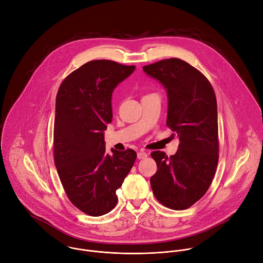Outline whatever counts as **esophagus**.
<instances>
[{
  "instance_id": "1",
  "label": "esophagus",
  "mask_w": 263,
  "mask_h": 263,
  "mask_svg": "<svg viewBox=\"0 0 263 263\" xmlns=\"http://www.w3.org/2000/svg\"><path fill=\"white\" fill-rule=\"evenodd\" d=\"M146 157H147V153H145V152L140 151V152L137 153V158H138V159H144V158H146Z\"/></svg>"
}]
</instances>
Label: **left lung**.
Masks as SVG:
<instances>
[{
    "label": "left lung",
    "instance_id": "8db88e82",
    "mask_svg": "<svg viewBox=\"0 0 263 263\" xmlns=\"http://www.w3.org/2000/svg\"><path fill=\"white\" fill-rule=\"evenodd\" d=\"M142 69L165 88L166 125L180 140L177 153L171 157L160 151L151 153L157 172L149 183L162 205L174 210L190 208L208 191L218 162L214 90L201 71L178 58L144 65Z\"/></svg>",
    "mask_w": 263,
    "mask_h": 263
}]
</instances>
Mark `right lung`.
<instances>
[{
	"label": "right lung",
	"mask_w": 263,
	"mask_h": 263,
	"mask_svg": "<svg viewBox=\"0 0 263 263\" xmlns=\"http://www.w3.org/2000/svg\"><path fill=\"white\" fill-rule=\"evenodd\" d=\"M134 65L92 60L61 83L55 108L54 161L69 201L91 216L118 203L117 191L131 171L136 152H106L104 131L112 121V92Z\"/></svg>",
	"instance_id": "right-lung-1"
}]
</instances>
